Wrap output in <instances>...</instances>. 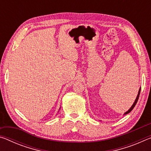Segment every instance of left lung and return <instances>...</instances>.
<instances>
[{
    "mask_svg": "<svg viewBox=\"0 0 151 151\" xmlns=\"http://www.w3.org/2000/svg\"><path fill=\"white\" fill-rule=\"evenodd\" d=\"M140 89H139V93H138V94H137V98H136V99H135V101H134V103H133V104H132V106L131 107V108H130V109L129 110V111H127L126 112H124V114H128V113H129L130 112H131L132 109H134V107L135 106V105H136V104H137V101H138V100H139V95H140Z\"/></svg>",
    "mask_w": 151,
    "mask_h": 151,
    "instance_id": "1",
    "label": "left lung"
}]
</instances>
